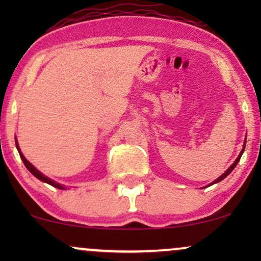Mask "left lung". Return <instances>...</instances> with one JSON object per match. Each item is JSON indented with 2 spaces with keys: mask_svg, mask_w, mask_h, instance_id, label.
Returning <instances> with one entry per match:
<instances>
[{
  "mask_svg": "<svg viewBox=\"0 0 261 261\" xmlns=\"http://www.w3.org/2000/svg\"><path fill=\"white\" fill-rule=\"evenodd\" d=\"M244 146H246V141H245V144H244ZM244 151H245V147H244V148H242V151H241V153H240V154H239V156H238V158H237V160H235V162H234V164H233V165H231V166L229 167V169H228V170L226 171V172H224V173L222 174V176H221V177H219V178H217V179H216V180H214L212 184L219 183V181H221V180H222V179H224V178H226V177L228 176V174H229V173L231 172V171H233V170H234V167L238 165L239 160H240V158H241V155H242V153H244Z\"/></svg>",
  "mask_w": 261,
  "mask_h": 261,
  "instance_id": "obj_1",
  "label": "left lung"
}]
</instances>
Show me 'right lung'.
Returning <instances> with one entry per match:
<instances>
[{"label":"right lung","mask_w":261,"mask_h":261,"mask_svg":"<svg viewBox=\"0 0 261 261\" xmlns=\"http://www.w3.org/2000/svg\"><path fill=\"white\" fill-rule=\"evenodd\" d=\"M15 144H16V148H17V151H19V153H20V156H21V159H22V162H23V164H24V166L27 167L28 169V171H30V172L33 174V176H35L38 178V179H40L41 181H45V183H47V184H49V185H52V187H55V188H57V189H62V190H64V188L63 185H60V184H58V183H56L55 180H52V179H49V178H47L46 176H44V174H42L40 171H38L37 169H35V167L32 165V164L28 162V160L24 158L23 156V154L22 153L20 152V148H19V145H17V141H15Z\"/></svg>","instance_id":"right-lung-1"}]
</instances>
